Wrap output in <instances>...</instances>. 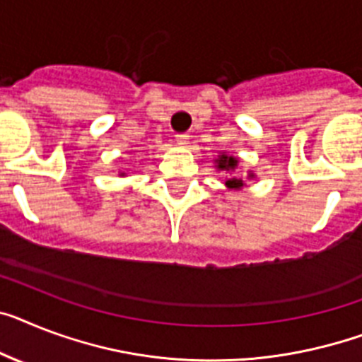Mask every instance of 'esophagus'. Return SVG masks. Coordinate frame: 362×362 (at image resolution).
Listing matches in <instances>:
<instances>
[{"label": "esophagus", "instance_id": "1", "mask_svg": "<svg viewBox=\"0 0 362 362\" xmlns=\"http://www.w3.org/2000/svg\"><path fill=\"white\" fill-rule=\"evenodd\" d=\"M188 140H190V134L188 133H179L175 134V142H177L179 146H187Z\"/></svg>", "mask_w": 362, "mask_h": 362}]
</instances>
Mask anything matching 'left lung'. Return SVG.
Instances as JSON below:
<instances>
[{
    "label": "left lung",
    "instance_id": "8db88e82",
    "mask_svg": "<svg viewBox=\"0 0 362 362\" xmlns=\"http://www.w3.org/2000/svg\"><path fill=\"white\" fill-rule=\"evenodd\" d=\"M235 166H237V159L235 157H228V155H222L220 157V160H218V168L220 170H235ZM226 185H228L229 188H240L242 185V179L240 177H229L228 181H226Z\"/></svg>",
    "mask_w": 362,
    "mask_h": 362
}]
</instances>
